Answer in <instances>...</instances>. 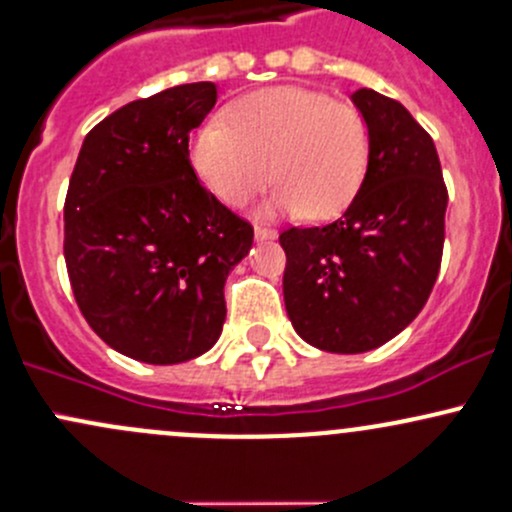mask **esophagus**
<instances>
[{
	"label": "esophagus",
	"instance_id": "1",
	"mask_svg": "<svg viewBox=\"0 0 512 512\" xmlns=\"http://www.w3.org/2000/svg\"><path fill=\"white\" fill-rule=\"evenodd\" d=\"M255 238L257 240H274V238H277V233H274V230L267 228V226H255Z\"/></svg>",
	"mask_w": 512,
	"mask_h": 512
}]
</instances>
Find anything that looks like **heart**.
I'll return each instance as SVG.
<instances>
[{"label": "heart", "mask_w": 512, "mask_h": 512, "mask_svg": "<svg viewBox=\"0 0 512 512\" xmlns=\"http://www.w3.org/2000/svg\"><path fill=\"white\" fill-rule=\"evenodd\" d=\"M192 162L223 204L243 206L272 179L269 211L308 209L316 218L345 209L369 165V128L347 101L306 87H272L230 104L228 121L196 133Z\"/></svg>", "instance_id": "heart-1"}]
</instances>
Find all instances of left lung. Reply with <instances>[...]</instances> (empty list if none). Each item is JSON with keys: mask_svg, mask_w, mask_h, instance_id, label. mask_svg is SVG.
Masks as SVG:
<instances>
[{"mask_svg": "<svg viewBox=\"0 0 512 512\" xmlns=\"http://www.w3.org/2000/svg\"><path fill=\"white\" fill-rule=\"evenodd\" d=\"M369 165L328 226L286 228L284 303L308 345L357 355L396 338L423 311L442 262L447 187L430 133L401 101L357 89Z\"/></svg>", "mask_w": 512, "mask_h": 512, "instance_id": "1", "label": "left lung"}]
</instances>
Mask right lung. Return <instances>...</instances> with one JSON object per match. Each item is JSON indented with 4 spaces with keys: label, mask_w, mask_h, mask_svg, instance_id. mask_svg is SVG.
Wrapping results in <instances>:
<instances>
[{
    "label": "right lung",
    "mask_w": 512,
    "mask_h": 512,
    "mask_svg": "<svg viewBox=\"0 0 512 512\" xmlns=\"http://www.w3.org/2000/svg\"><path fill=\"white\" fill-rule=\"evenodd\" d=\"M216 104L194 82L136 99L84 138L65 196V265L89 328L121 355L177 364L216 345L223 286L252 245L196 179L189 133Z\"/></svg>",
    "instance_id": "add662e5"
}]
</instances>
